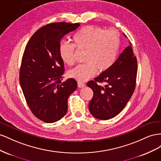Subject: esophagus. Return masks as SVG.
<instances>
[{
  "instance_id": "obj_1",
  "label": "esophagus",
  "mask_w": 161,
  "mask_h": 161,
  "mask_svg": "<svg viewBox=\"0 0 161 161\" xmlns=\"http://www.w3.org/2000/svg\"><path fill=\"white\" fill-rule=\"evenodd\" d=\"M77 86L79 88H84V87L86 86V84L84 83H83V82L81 81H78L77 82Z\"/></svg>"
}]
</instances>
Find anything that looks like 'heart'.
<instances>
[{"mask_svg": "<svg viewBox=\"0 0 161 161\" xmlns=\"http://www.w3.org/2000/svg\"><path fill=\"white\" fill-rule=\"evenodd\" d=\"M72 40L74 46L66 42L60 44L59 54L64 63L71 65L74 63L75 47L86 50V63L69 71V76L79 81L90 79L98 69L100 71L108 70L116 61L120 39L115 30L104 31L98 27L88 25L78 31Z\"/></svg>", "mask_w": 161, "mask_h": 161, "instance_id": "obj_1", "label": "heart"}]
</instances>
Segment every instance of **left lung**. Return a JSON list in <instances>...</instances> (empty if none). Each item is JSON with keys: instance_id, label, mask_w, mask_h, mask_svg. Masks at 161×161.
<instances>
[{"instance_id": "obj_1", "label": "left lung", "mask_w": 161, "mask_h": 161, "mask_svg": "<svg viewBox=\"0 0 161 161\" xmlns=\"http://www.w3.org/2000/svg\"><path fill=\"white\" fill-rule=\"evenodd\" d=\"M137 71V58L130 42L111 68L87 84L94 92L89 103L92 115L100 120L117 115L134 93ZM98 82L104 83L105 86L98 85Z\"/></svg>"}]
</instances>
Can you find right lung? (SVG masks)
I'll use <instances>...</instances> for the list:
<instances>
[{"mask_svg":"<svg viewBox=\"0 0 161 161\" xmlns=\"http://www.w3.org/2000/svg\"><path fill=\"white\" fill-rule=\"evenodd\" d=\"M80 25L65 22L46 25L35 32L25 48L20 85L31 111L45 123L56 122L65 115L69 96L77 88L73 78L61 81L65 69L59 45L64 36Z\"/></svg>","mask_w":161,"mask_h":161,"instance_id":"1","label":"right lung"}]
</instances>
